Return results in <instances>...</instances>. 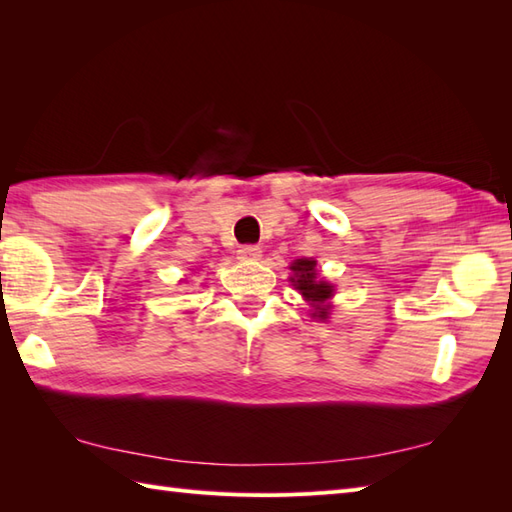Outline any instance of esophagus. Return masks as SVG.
<instances>
[{
    "mask_svg": "<svg viewBox=\"0 0 512 512\" xmlns=\"http://www.w3.org/2000/svg\"><path fill=\"white\" fill-rule=\"evenodd\" d=\"M237 255H239V259H244V262H255V259L262 257V248L255 244H244V246H239Z\"/></svg>",
    "mask_w": 512,
    "mask_h": 512,
    "instance_id": "obj_1",
    "label": "esophagus"
}]
</instances>
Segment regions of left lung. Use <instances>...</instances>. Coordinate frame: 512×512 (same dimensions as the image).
Wrapping results in <instances>:
<instances>
[{"instance_id": "obj_1", "label": "left lung", "mask_w": 512, "mask_h": 512, "mask_svg": "<svg viewBox=\"0 0 512 512\" xmlns=\"http://www.w3.org/2000/svg\"><path fill=\"white\" fill-rule=\"evenodd\" d=\"M314 266H317L314 259H297V262L290 266L292 273H295L292 284H295L301 295L310 301V306L317 310L312 312V317L328 319L330 306H325V301L332 297V286L325 284V281H317V268Z\"/></svg>"}]
</instances>
